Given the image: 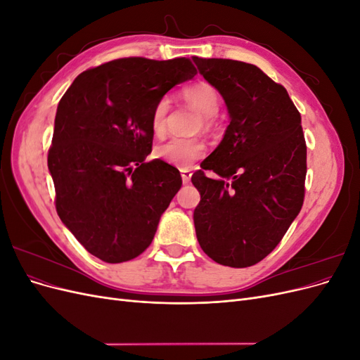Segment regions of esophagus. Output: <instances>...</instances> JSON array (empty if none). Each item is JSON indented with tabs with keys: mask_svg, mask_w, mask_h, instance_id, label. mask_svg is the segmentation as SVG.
Wrapping results in <instances>:
<instances>
[{
	"mask_svg": "<svg viewBox=\"0 0 360 360\" xmlns=\"http://www.w3.org/2000/svg\"><path fill=\"white\" fill-rule=\"evenodd\" d=\"M191 176H192V172L189 169H181V180L184 184H188L191 181Z\"/></svg>",
	"mask_w": 360,
	"mask_h": 360,
	"instance_id": "34e87169",
	"label": "esophagus"
}]
</instances>
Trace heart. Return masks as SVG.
<instances>
[{"mask_svg":"<svg viewBox=\"0 0 360 360\" xmlns=\"http://www.w3.org/2000/svg\"><path fill=\"white\" fill-rule=\"evenodd\" d=\"M183 96L202 114V123L210 127L213 117L219 111L221 97L217 90L209 82H195L183 89ZM171 102L168 97H162L155 105L151 112V130L156 136H162L167 129V115ZM205 155V146L198 138H172L167 143L159 144L155 148V156L172 167L188 169L193 162L200 160Z\"/></svg>","mask_w":360,"mask_h":360,"instance_id":"1","label":"heart"}]
</instances>
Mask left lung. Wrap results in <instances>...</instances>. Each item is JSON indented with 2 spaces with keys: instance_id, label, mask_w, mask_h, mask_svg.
<instances>
[{
  "instance_id": "1",
  "label": "left lung",
  "mask_w": 360,
  "mask_h": 360,
  "mask_svg": "<svg viewBox=\"0 0 360 360\" xmlns=\"http://www.w3.org/2000/svg\"><path fill=\"white\" fill-rule=\"evenodd\" d=\"M193 61L222 94L231 118L221 144L192 176L201 195L195 231L216 263L249 267L278 246L303 205L307 143L300 112L284 86L254 64ZM205 170L220 179L207 178Z\"/></svg>"
}]
</instances>
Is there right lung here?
Segmentation results:
<instances>
[{
    "label": "right lung",
    "mask_w": 360,
    "mask_h": 360,
    "mask_svg": "<svg viewBox=\"0 0 360 360\" xmlns=\"http://www.w3.org/2000/svg\"><path fill=\"white\" fill-rule=\"evenodd\" d=\"M197 75L189 58H118L76 76L57 108L48 168L63 224L105 263L141 255L181 188L177 168L147 162L151 112Z\"/></svg>",
    "instance_id": "right-lung-1"
}]
</instances>
